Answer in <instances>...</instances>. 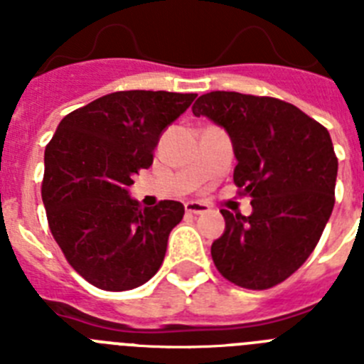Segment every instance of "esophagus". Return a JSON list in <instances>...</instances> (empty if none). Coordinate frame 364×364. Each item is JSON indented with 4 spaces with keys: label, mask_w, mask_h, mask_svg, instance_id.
Returning a JSON list of instances; mask_svg holds the SVG:
<instances>
[{
    "label": "esophagus",
    "mask_w": 364,
    "mask_h": 364,
    "mask_svg": "<svg viewBox=\"0 0 364 364\" xmlns=\"http://www.w3.org/2000/svg\"><path fill=\"white\" fill-rule=\"evenodd\" d=\"M184 208L188 213H193V215H202V213H208V211H210V205L202 204V202H197V200L186 202Z\"/></svg>",
    "instance_id": "34e87169"
}]
</instances>
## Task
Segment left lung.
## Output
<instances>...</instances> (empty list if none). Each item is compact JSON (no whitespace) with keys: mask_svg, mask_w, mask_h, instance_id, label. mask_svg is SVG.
<instances>
[{"mask_svg":"<svg viewBox=\"0 0 364 364\" xmlns=\"http://www.w3.org/2000/svg\"><path fill=\"white\" fill-rule=\"evenodd\" d=\"M230 134L233 180L252 197V215L220 210L226 230L211 244L222 277L268 290L310 257L336 204L337 156L326 127L269 96L213 91L193 104Z\"/></svg>","mask_w":364,"mask_h":364,"instance_id":"obj_1","label":"left lung"}]
</instances>
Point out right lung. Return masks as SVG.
Here are the masks:
<instances>
[{
    "label": "right lung",
    "mask_w": 364,
    "mask_h": 364,
    "mask_svg": "<svg viewBox=\"0 0 364 364\" xmlns=\"http://www.w3.org/2000/svg\"><path fill=\"white\" fill-rule=\"evenodd\" d=\"M197 95L118 91L69 112L45 147L41 198L67 262L100 290H133L162 266L184 205L140 208L129 186Z\"/></svg>",
    "instance_id": "right-lung-1"
}]
</instances>
